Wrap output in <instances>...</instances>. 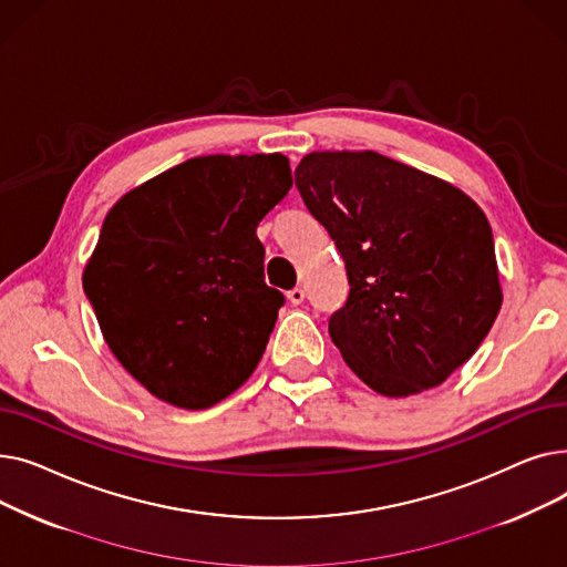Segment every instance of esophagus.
<instances>
[{"instance_id":"obj_1","label":"esophagus","mask_w":567,"mask_h":567,"mask_svg":"<svg viewBox=\"0 0 567 567\" xmlns=\"http://www.w3.org/2000/svg\"><path fill=\"white\" fill-rule=\"evenodd\" d=\"M287 299L291 306H301L306 301V291L301 287H293L291 291H287Z\"/></svg>"}]
</instances>
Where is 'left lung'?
<instances>
[{"mask_svg": "<svg viewBox=\"0 0 567 567\" xmlns=\"http://www.w3.org/2000/svg\"><path fill=\"white\" fill-rule=\"evenodd\" d=\"M293 176L347 266L349 299L329 321L344 363L385 398L443 383L503 303L483 208L377 152H312Z\"/></svg>", "mask_w": 567, "mask_h": 567, "instance_id": "obj_1", "label": "left lung"}]
</instances>
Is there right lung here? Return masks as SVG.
I'll use <instances>...</instances> for the list:
<instances>
[{"label":"right lung","mask_w":567,"mask_h":567,"mask_svg":"<svg viewBox=\"0 0 567 567\" xmlns=\"http://www.w3.org/2000/svg\"><path fill=\"white\" fill-rule=\"evenodd\" d=\"M282 154L199 156L118 199L82 287L116 361L154 398L208 409L255 372L282 291L259 220L289 193Z\"/></svg>","instance_id":"right-lung-1"}]
</instances>
